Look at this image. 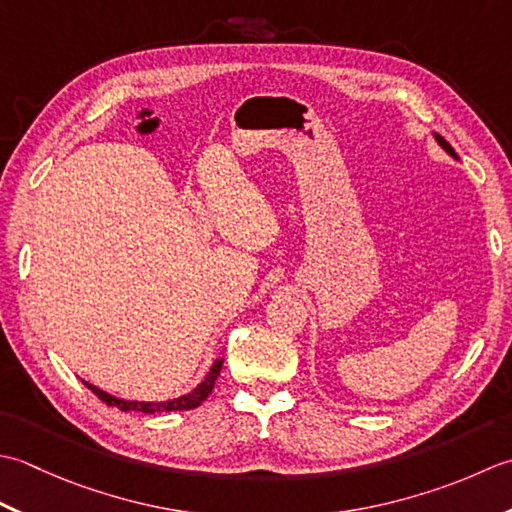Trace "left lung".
<instances>
[{
	"instance_id": "left-lung-1",
	"label": "left lung",
	"mask_w": 512,
	"mask_h": 512,
	"mask_svg": "<svg viewBox=\"0 0 512 512\" xmlns=\"http://www.w3.org/2000/svg\"><path fill=\"white\" fill-rule=\"evenodd\" d=\"M435 139H437V143H440L442 145V148L448 152V154H451V156H455V159H457V154H455V150L451 148V143H448L444 137H440V134H435Z\"/></svg>"
}]
</instances>
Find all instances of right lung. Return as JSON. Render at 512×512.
<instances>
[{"instance_id":"1","label":"right lung","mask_w":512,"mask_h":512,"mask_svg":"<svg viewBox=\"0 0 512 512\" xmlns=\"http://www.w3.org/2000/svg\"><path fill=\"white\" fill-rule=\"evenodd\" d=\"M221 367H223V358H218V360L212 364L210 373L205 375V380H203L201 384H198V387H196L192 393L181 395V398L170 400V402H128V400H117V398H114V395L103 393L101 389L92 387V384H88V382H83V384H86V387H88L92 393H95L101 402H106L108 406H117V409H121V411H141V413L190 411V409H196V406H201L203 400L207 398V395L212 393L214 382H216V378H218V373H221Z\"/></svg>"}]
</instances>
